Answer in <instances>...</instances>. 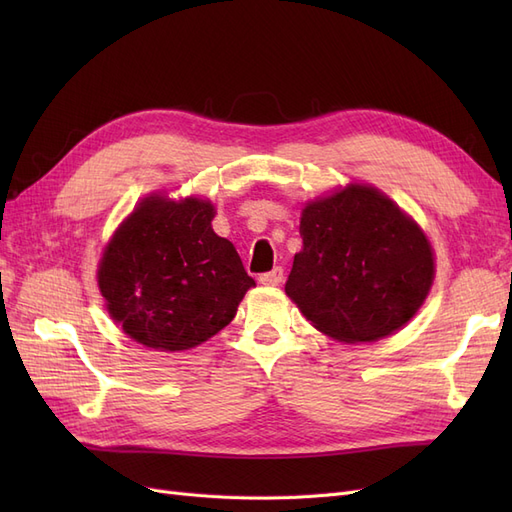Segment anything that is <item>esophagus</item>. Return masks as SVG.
I'll return each mask as SVG.
<instances>
[{
    "instance_id": "esophagus-1",
    "label": "esophagus",
    "mask_w": 512,
    "mask_h": 512,
    "mask_svg": "<svg viewBox=\"0 0 512 512\" xmlns=\"http://www.w3.org/2000/svg\"><path fill=\"white\" fill-rule=\"evenodd\" d=\"M258 280H260V284H265V286H280L284 282V269L275 267L273 271L262 273Z\"/></svg>"
}]
</instances>
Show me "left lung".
<instances>
[{
    "mask_svg": "<svg viewBox=\"0 0 512 512\" xmlns=\"http://www.w3.org/2000/svg\"><path fill=\"white\" fill-rule=\"evenodd\" d=\"M286 294L316 329L376 342L418 312L433 282L423 230L374 188L350 185L303 209Z\"/></svg>",
    "mask_w": 512,
    "mask_h": 512,
    "instance_id": "left-lung-1",
    "label": "left lung"
}]
</instances>
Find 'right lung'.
<instances>
[{"mask_svg": "<svg viewBox=\"0 0 512 512\" xmlns=\"http://www.w3.org/2000/svg\"><path fill=\"white\" fill-rule=\"evenodd\" d=\"M205 200L147 198L106 245L98 284L108 314L138 344L164 352L207 342L256 282Z\"/></svg>", "mask_w": 512, "mask_h": 512, "instance_id": "1", "label": "right lung"}]
</instances>
